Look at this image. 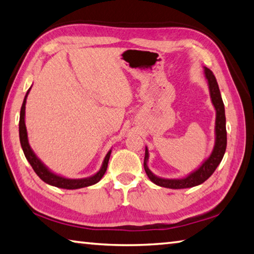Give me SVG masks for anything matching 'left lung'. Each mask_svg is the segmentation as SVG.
<instances>
[{"label": "left lung", "instance_id": "left-lung-1", "mask_svg": "<svg viewBox=\"0 0 254 254\" xmlns=\"http://www.w3.org/2000/svg\"><path fill=\"white\" fill-rule=\"evenodd\" d=\"M204 75L207 81V85H209L211 102L215 109V141L213 150H212L209 158L205 159L199 168L194 170V171H192L191 173H189L187 177H184L182 179H165L156 177V175L149 169V165H147V161H149V150H147V146H145L144 170L147 177H149L151 181L156 184V186L168 189H177V190L178 189H187L200 186V184L206 181V180L213 174L215 169L218 168V165L223 159L225 149H227V128H225L224 104L222 98H221L220 89L218 82L215 80V76L213 75L212 71L205 66Z\"/></svg>", "mask_w": 254, "mask_h": 254}]
</instances>
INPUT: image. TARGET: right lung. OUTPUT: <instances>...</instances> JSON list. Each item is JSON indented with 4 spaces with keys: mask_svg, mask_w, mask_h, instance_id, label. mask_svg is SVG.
<instances>
[{
    "mask_svg": "<svg viewBox=\"0 0 254 254\" xmlns=\"http://www.w3.org/2000/svg\"><path fill=\"white\" fill-rule=\"evenodd\" d=\"M31 87L27 90L25 98L23 100V104L20 112V123H18V134H20V142H21L22 150L24 152L26 160L29 161L31 167L33 168L34 172L39 175V178L42 180V181L50 184V186L57 187L60 189H66V190H76V189L90 187V186H93L95 183H98L100 180L103 178L105 171H107L110 155H111L112 150H110L107 153V155H105L103 163L101 165V168L98 172L93 175H91V177L83 178V179H68L65 177H62V175L60 174L54 173L51 171V170L38 158V156H36L34 151L32 150V147L30 146L29 137H27V131L25 127V104H26V99H27V95L30 93Z\"/></svg>",
    "mask_w": 254,
    "mask_h": 254,
    "instance_id": "1",
    "label": "right lung"
}]
</instances>
